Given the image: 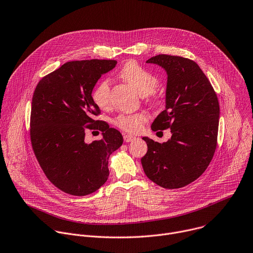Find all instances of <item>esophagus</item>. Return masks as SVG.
<instances>
[{"mask_svg":"<svg viewBox=\"0 0 253 253\" xmlns=\"http://www.w3.org/2000/svg\"><path fill=\"white\" fill-rule=\"evenodd\" d=\"M136 137L133 136V135H130V134H125L124 135V139L126 142H130V141H133Z\"/></svg>","mask_w":253,"mask_h":253,"instance_id":"1","label":"esophagus"}]
</instances>
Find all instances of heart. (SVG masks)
Returning <instances> with one entry per match:
<instances>
[{
  "mask_svg": "<svg viewBox=\"0 0 253 253\" xmlns=\"http://www.w3.org/2000/svg\"><path fill=\"white\" fill-rule=\"evenodd\" d=\"M119 76L130 86H132L140 95H147L153 92L158 84V78L145 70L136 62H127L120 71ZM91 97L93 103L102 110H107L111 106V82L108 79L100 81L93 88ZM147 121L144 113L121 114L115 120L114 124L118 127L128 131L137 132L142 128L143 124Z\"/></svg>",
  "mask_w": 253,
  "mask_h": 253,
  "instance_id": "b5f03b06",
  "label": "heart"
}]
</instances>
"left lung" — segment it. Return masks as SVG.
<instances>
[{"mask_svg": "<svg viewBox=\"0 0 253 253\" xmlns=\"http://www.w3.org/2000/svg\"><path fill=\"white\" fill-rule=\"evenodd\" d=\"M168 74L166 110L151 125L154 131L170 128L171 137L160 143L142 137L147 151L141 159L145 175L165 188L194 181L210 166L217 142V95L198 65L186 58L158 55L146 61Z\"/></svg>", "mask_w": 253, "mask_h": 253, "instance_id": "1", "label": "left lung"}]
</instances>
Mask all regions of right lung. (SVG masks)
I'll return each instance as SVG.
<instances>
[{"mask_svg":"<svg viewBox=\"0 0 253 253\" xmlns=\"http://www.w3.org/2000/svg\"><path fill=\"white\" fill-rule=\"evenodd\" d=\"M115 60L68 62L43 77L32 99L31 141L47 179L71 195L90 194L109 177V158L124 141L122 133L103 121L91 92ZM100 130L103 138L87 144L86 128Z\"/></svg>","mask_w":253,"mask_h":253,"instance_id":"add662e5","label":"right lung"}]
</instances>
